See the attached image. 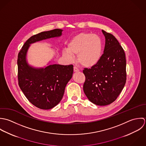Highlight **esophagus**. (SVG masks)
Segmentation results:
<instances>
[{
    "instance_id": "esophagus-1",
    "label": "esophagus",
    "mask_w": 146,
    "mask_h": 146,
    "mask_svg": "<svg viewBox=\"0 0 146 146\" xmlns=\"http://www.w3.org/2000/svg\"><path fill=\"white\" fill-rule=\"evenodd\" d=\"M73 69H74V72H79V69H78L77 67L74 66Z\"/></svg>"
}]
</instances>
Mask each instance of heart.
<instances>
[{
	"mask_svg": "<svg viewBox=\"0 0 146 146\" xmlns=\"http://www.w3.org/2000/svg\"><path fill=\"white\" fill-rule=\"evenodd\" d=\"M103 43L96 34L81 33L74 36L68 42L66 51L62 55L69 61L77 55V60L83 67L91 68L96 65L102 58Z\"/></svg>",
	"mask_w": 146,
	"mask_h": 146,
	"instance_id": "1",
	"label": "heart"
}]
</instances>
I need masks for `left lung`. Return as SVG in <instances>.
<instances>
[{"mask_svg":"<svg viewBox=\"0 0 146 146\" xmlns=\"http://www.w3.org/2000/svg\"><path fill=\"white\" fill-rule=\"evenodd\" d=\"M106 38L104 54L99 63L83 70L86 80L84 91L88 99L98 106L113 103L124 88L126 80L125 52L116 38L102 30Z\"/></svg>","mask_w":146,"mask_h":146,"instance_id":"8db88e82","label":"left lung"}]
</instances>
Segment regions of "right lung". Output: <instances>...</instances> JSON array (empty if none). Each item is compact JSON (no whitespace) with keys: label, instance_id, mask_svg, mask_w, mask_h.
<instances>
[{"label":"right lung","instance_id":"add662e5","mask_svg":"<svg viewBox=\"0 0 146 146\" xmlns=\"http://www.w3.org/2000/svg\"><path fill=\"white\" fill-rule=\"evenodd\" d=\"M60 29L41 32L31 36L18 55L19 85L30 102L42 110H50L62 99L65 88L72 78L73 65H49L44 68L30 66L27 60L30 44L42 40L60 36Z\"/></svg>","mask_w":146,"mask_h":146}]
</instances>
